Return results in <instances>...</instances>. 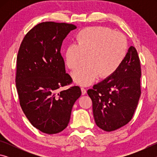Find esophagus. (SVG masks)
Returning a JSON list of instances; mask_svg holds the SVG:
<instances>
[{
    "mask_svg": "<svg viewBox=\"0 0 157 157\" xmlns=\"http://www.w3.org/2000/svg\"><path fill=\"white\" fill-rule=\"evenodd\" d=\"M81 91H82V95H85L86 94V89H84V87H81Z\"/></svg>",
    "mask_w": 157,
    "mask_h": 157,
    "instance_id": "34e87169",
    "label": "esophagus"
}]
</instances>
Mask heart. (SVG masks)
<instances>
[{"label": "heart", "mask_w": 157, "mask_h": 157, "mask_svg": "<svg viewBox=\"0 0 157 157\" xmlns=\"http://www.w3.org/2000/svg\"><path fill=\"white\" fill-rule=\"evenodd\" d=\"M75 42L66 47L64 61L68 68L74 69L87 57V64L71 74L73 81L82 86L92 84L100 74L103 78L112 75L123 62L128 50L123 34L102 26L82 29L76 34Z\"/></svg>", "instance_id": "b5f03b06"}]
</instances>
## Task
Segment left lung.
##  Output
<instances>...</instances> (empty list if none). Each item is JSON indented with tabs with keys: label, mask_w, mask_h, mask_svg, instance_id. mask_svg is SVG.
<instances>
[{
	"label": "left lung",
	"mask_w": 157,
	"mask_h": 157,
	"mask_svg": "<svg viewBox=\"0 0 157 157\" xmlns=\"http://www.w3.org/2000/svg\"><path fill=\"white\" fill-rule=\"evenodd\" d=\"M140 76L138 52L130 46L125 59L115 72L87 91L98 127L112 132L132 120L141 93Z\"/></svg>",
	"instance_id": "1"
}]
</instances>
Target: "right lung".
<instances>
[{
  "instance_id": "obj_1",
  "label": "right lung",
  "mask_w": 157,
  "mask_h": 157,
  "mask_svg": "<svg viewBox=\"0 0 157 157\" xmlns=\"http://www.w3.org/2000/svg\"><path fill=\"white\" fill-rule=\"evenodd\" d=\"M76 28L65 23H41L28 32L18 50L16 86L20 105L30 123L45 134H57L68 126L82 94L78 86L57 93L72 82L60 50Z\"/></svg>"
}]
</instances>
